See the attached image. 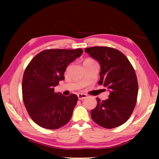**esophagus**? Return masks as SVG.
<instances>
[{
	"mask_svg": "<svg viewBox=\"0 0 159 159\" xmlns=\"http://www.w3.org/2000/svg\"><path fill=\"white\" fill-rule=\"evenodd\" d=\"M86 98H87V95H86V94H83V93L78 94V98H79V99H85Z\"/></svg>",
	"mask_w": 159,
	"mask_h": 159,
	"instance_id": "obj_1",
	"label": "esophagus"
}]
</instances>
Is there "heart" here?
<instances>
[{"label":"heart","mask_w":159,"mask_h":159,"mask_svg":"<svg viewBox=\"0 0 159 159\" xmlns=\"http://www.w3.org/2000/svg\"><path fill=\"white\" fill-rule=\"evenodd\" d=\"M94 61V60H91V59H86V60L83 61V62H87V61Z\"/></svg>","instance_id":"b5f03b06"}]
</instances>
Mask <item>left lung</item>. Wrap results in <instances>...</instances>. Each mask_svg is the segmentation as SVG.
<instances>
[{
  "mask_svg": "<svg viewBox=\"0 0 159 159\" xmlns=\"http://www.w3.org/2000/svg\"><path fill=\"white\" fill-rule=\"evenodd\" d=\"M85 51L100 64L99 84L110 91L106 100L97 98L98 104L91 111L92 119L107 129L121 125L130 118L138 98V83L133 66L126 56L115 48L96 46Z\"/></svg>",
  "mask_w": 159,
  "mask_h": 159,
  "instance_id": "left-lung-1",
  "label": "left lung"
}]
</instances>
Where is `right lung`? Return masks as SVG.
<instances>
[{
	"label": "right lung",
	"instance_id": "add662e5",
	"mask_svg": "<svg viewBox=\"0 0 159 159\" xmlns=\"http://www.w3.org/2000/svg\"><path fill=\"white\" fill-rule=\"evenodd\" d=\"M82 49H48L35 56L25 69L22 98L29 116L41 127L55 130L71 119L78 97L55 93L54 87L64 79L69 64L83 53Z\"/></svg>",
	"mask_w": 159,
	"mask_h": 159
}]
</instances>
